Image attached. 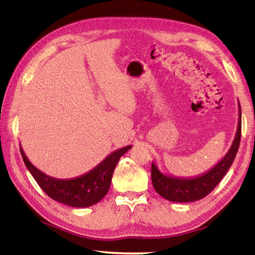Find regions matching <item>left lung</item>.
<instances>
[{
	"label": "left lung",
	"mask_w": 255,
	"mask_h": 255,
	"mask_svg": "<svg viewBox=\"0 0 255 255\" xmlns=\"http://www.w3.org/2000/svg\"><path fill=\"white\" fill-rule=\"evenodd\" d=\"M239 124L235 138L227 154L207 173L193 179H180L167 176L152 163V183L159 196L173 202H193L205 198L221 182L227 170L234 162L241 141V106L239 102Z\"/></svg>",
	"instance_id": "8db88e82"
}]
</instances>
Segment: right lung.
Segmentation results:
<instances>
[{"label": "right lung", "instance_id": "add662e5", "mask_svg": "<svg viewBox=\"0 0 255 255\" xmlns=\"http://www.w3.org/2000/svg\"><path fill=\"white\" fill-rule=\"evenodd\" d=\"M130 148L131 146H126L117 149L108 155L93 170L74 179H56L47 175L29 161L21 146L20 152L33 179L51 199L75 208H85L98 204L107 195L116 165Z\"/></svg>", "mask_w": 255, "mask_h": 255}]
</instances>
